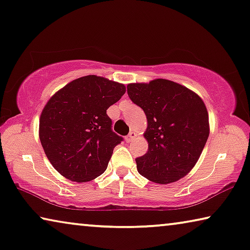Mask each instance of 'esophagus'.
I'll return each instance as SVG.
<instances>
[{"mask_svg":"<svg viewBox=\"0 0 250 250\" xmlns=\"http://www.w3.org/2000/svg\"><path fill=\"white\" fill-rule=\"evenodd\" d=\"M136 136V134H135V132H129V134L127 136H126V142H132V140L134 139V137Z\"/></svg>","mask_w":250,"mask_h":250,"instance_id":"obj_1","label":"esophagus"}]
</instances>
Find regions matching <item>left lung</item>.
I'll return each instance as SVG.
<instances>
[{
	"mask_svg": "<svg viewBox=\"0 0 250 250\" xmlns=\"http://www.w3.org/2000/svg\"><path fill=\"white\" fill-rule=\"evenodd\" d=\"M129 99L146 113L147 152L135 159L140 175L169 184L186 176L208 141V114L196 93L178 83L157 79L127 85Z\"/></svg>",
	"mask_w": 250,
	"mask_h": 250,
	"instance_id": "left-lung-1",
	"label": "left lung"
}]
</instances>
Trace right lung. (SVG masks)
<instances>
[{
	"mask_svg": "<svg viewBox=\"0 0 250 250\" xmlns=\"http://www.w3.org/2000/svg\"><path fill=\"white\" fill-rule=\"evenodd\" d=\"M125 85L86 75L48 100L39 119V139L53 167L65 178L83 183L107 169L123 141L111 129L107 109L122 98Z\"/></svg>",
	"mask_w": 250,
	"mask_h": 250,
	"instance_id": "add662e5",
	"label": "right lung"
}]
</instances>
